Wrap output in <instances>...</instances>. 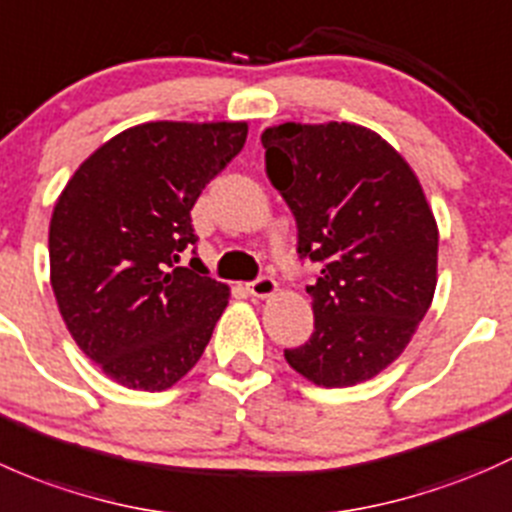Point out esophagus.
Returning <instances> with one entry per match:
<instances>
[{
	"label": "esophagus",
	"instance_id": "34e87169",
	"mask_svg": "<svg viewBox=\"0 0 512 512\" xmlns=\"http://www.w3.org/2000/svg\"><path fill=\"white\" fill-rule=\"evenodd\" d=\"M246 291L251 295H256V298H268V295H273L278 291V283L273 281L271 276H258L254 281L246 283Z\"/></svg>",
	"mask_w": 512,
	"mask_h": 512
}]
</instances>
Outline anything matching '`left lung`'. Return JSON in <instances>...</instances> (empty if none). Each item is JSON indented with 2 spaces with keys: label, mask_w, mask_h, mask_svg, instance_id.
Returning <instances> with one entry per match:
<instances>
[{
  "label": "left lung",
  "mask_w": 512,
  "mask_h": 512,
  "mask_svg": "<svg viewBox=\"0 0 512 512\" xmlns=\"http://www.w3.org/2000/svg\"><path fill=\"white\" fill-rule=\"evenodd\" d=\"M266 175L298 226L315 330L283 350L323 387H352L392 365L429 310L439 229L412 167L350 123H283L261 135Z\"/></svg>",
  "instance_id": "1"
}]
</instances>
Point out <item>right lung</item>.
I'll use <instances>...</instances> for the list:
<instances>
[{
	"mask_svg": "<svg viewBox=\"0 0 512 512\" xmlns=\"http://www.w3.org/2000/svg\"><path fill=\"white\" fill-rule=\"evenodd\" d=\"M246 133V123L138 125L98 147L56 202L49 258L63 323L123 387H172L229 303V288L197 258L189 212Z\"/></svg>",
	"mask_w": 512,
	"mask_h": 512,
	"instance_id": "right-lung-1",
	"label": "right lung"
}]
</instances>
